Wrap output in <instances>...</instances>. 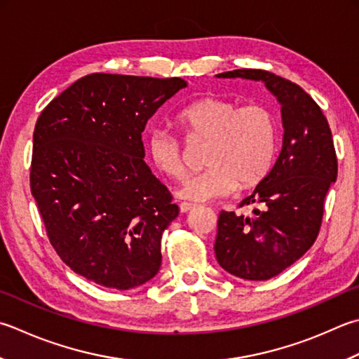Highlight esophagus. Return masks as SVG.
Segmentation results:
<instances>
[{"instance_id":"esophagus-1","label":"esophagus","mask_w":359,"mask_h":359,"mask_svg":"<svg viewBox=\"0 0 359 359\" xmlns=\"http://www.w3.org/2000/svg\"><path fill=\"white\" fill-rule=\"evenodd\" d=\"M196 205L194 203H191V202H182L180 205H179V208H180V212L182 213H188L189 210H193Z\"/></svg>"}]
</instances>
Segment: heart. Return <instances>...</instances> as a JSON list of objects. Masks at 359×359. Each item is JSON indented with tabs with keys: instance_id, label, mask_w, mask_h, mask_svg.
Here are the masks:
<instances>
[{
	"instance_id": "heart-1",
	"label": "heart",
	"mask_w": 359,
	"mask_h": 359,
	"mask_svg": "<svg viewBox=\"0 0 359 359\" xmlns=\"http://www.w3.org/2000/svg\"><path fill=\"white\" fill-rule=\"evenodd\" d=\"M185 143L205 144L207 168L184 182L177 194L198 202L226 198L238 187L252 188L268 175L277 151V119L262 104L241 105L221 96H205L188 104L177 115ZM147 149L154 166L179 180L188 170L184 143L172 133L151 132Z\"/></svg>"
}]
</instances>
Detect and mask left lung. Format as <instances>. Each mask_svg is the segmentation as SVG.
<instances>
[{
  "instance_id": "1",
  "label": "left lung",
  "mask_w": 359,
  "mask_h": 359,
  "mask_svg": "<svg viewBox=\"0 0 359 359\" xmlns=\"http://www.w3.org/2000/svg\"><path fill=\"white\" fill-rule=\"evenodd\" d=\"M217 77L262 81L282 105L283 146L276 165L240 207L254 215L222 212L215 254L229 273L269 280L305 254L319 235L324 201L338 177V158L325 115L297 83L264 69H233Z\"/></svg>"
}]
</instances>
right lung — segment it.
Returning <instances> with one entry per match:
<instances>
[{"label":"right lung","mask_w":359,"mask_h":359,"mask_svg":"<svg viewBox=\"0 0 359 359\" xmlns=\"http://www.w3.org/2000/svg\"><path fill=\"white\" fill-rule=\"evenodd\" d=\"M187 82L93 73L54 97L34 129L31 193L62 262L90 282L132 290L160 269L177 217L144 161L142 132Z\"/></svg>","instance_id":"obj_1"}]
</instances>
